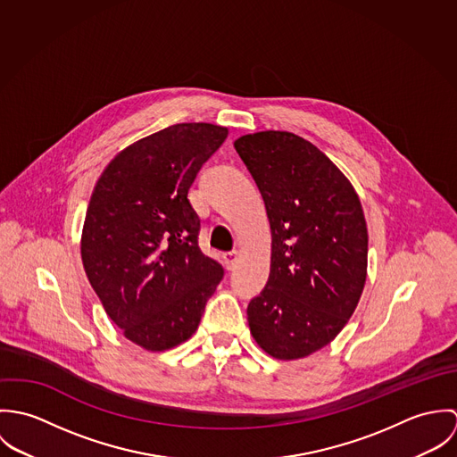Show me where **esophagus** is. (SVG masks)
<instances>
[{
  "instance_id": "1",
  "label": "esophagus",
  "mask_w": 457,
  "mask_h": 457,
  "mask_svg": "<svg viewBox=\"0 0 457 457\" xmlns=\"http://www.w3.org/2000/svg\"><path fill=\"white\" fill-rule=\"evenodd\" d=\"M239 252L237 250H234V252H228V253H225L223 255V259H225V263H227V269H234L236 267V263L239 261Z\"/></svg>"
}]
</instances>
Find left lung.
I'll return each mask as SVG.
<instances>
[{"label": "left lung", "mask_w": 457, "mask_h": 457, "mask_svg": "<svg viewBox=\"0 0 457 457\" xmlns=\"http://www.w3.org/2000/svg\"><path fill=\"white\" fill-rule=\"evenodd\" d=\"M236 151L261 190L270 225V272L248 304L265 353L295 361L324 348L346 326L368 274V227L346 176L290 131L248 133Z\"/></svg>", "instance_id": "left-lung-1"}]
</instances>
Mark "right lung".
<instances>
[{
	"instance_id": "right-lung-1",
	"label": "right lung",
	"mask_w": 457,
	"mask_h": 457,
	"mask_svg": "<svg viewBox=\"0 0 457 457\" xmlns=\"http://www.w3.org/2000/svg\"><path fill=\"white\" fill-rule=\"evenodd\" d=\"M228 130L179 123L147 135L105 167L80 237L86 276L109 319L149 352L192 337L223 267L198 248L188 190Z\"/></svg>"
}]
</instances>
